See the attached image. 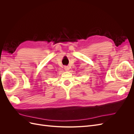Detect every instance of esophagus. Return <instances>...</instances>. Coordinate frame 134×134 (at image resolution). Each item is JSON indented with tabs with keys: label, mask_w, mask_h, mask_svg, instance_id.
I'll list each match as a JSON object with an SVG mask.
<instances>
[{
	"label": "esophagus",
	"mask_w": 134,
	"mask_h": 134,
	"mask_svg": "<svg viewBox=\"0 0 134 134\" xmlns=\"http://www.w3.org/2000/svg\"><path fill=\"white\" fill-rule=\"evenodd\" d=\"M64 69L66 71H69V67L68 66H64Z\"/></svg>",
	"instance_id": "34e87169"
}]
</instances>
